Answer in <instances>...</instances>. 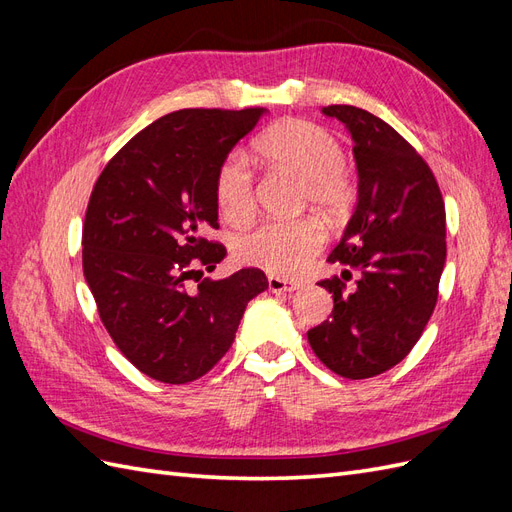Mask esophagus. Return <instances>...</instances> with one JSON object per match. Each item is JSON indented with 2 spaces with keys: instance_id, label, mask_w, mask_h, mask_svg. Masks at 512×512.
<instances>
[{
  "instance_id": "34e87169",
  "label": "esophagus",
  "mask_w": 512,
  "mask_h": 512,
  "mask_svg": "<svg viewBox=\"0 0 512 512\" xmlns=\"http://www.w3.org/2000/svg\"><path fill=\"white\" fill-rule=\"evenodd\" d=\"M301 284L294 282V280H284V277H277L271 275L269 277V290L271 292H292V290H299Z\"/></svg>"
}]
</instances>
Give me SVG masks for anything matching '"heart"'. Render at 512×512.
Returning a JSON list of instances; mask_svg holds the SVG:
<instances>
[{
	"mask_svg": "<svg viewBox=\"0 0 512 512\" xmlns=\"http://www.w3.org/2000/svg\"><path fill=\"white\" fill-rule=\"evenodd\" d=\"M256 151L271 164L303 179V198L327 215L346 213L356 198V179L337 138L318 123L286 119L262 132ZM215 203L230 224H245L256 211L254 173L241 151H230L215 175ZM324 232L314 220H271L245 232L235 243L243 265L290 277L316 258Z\"/></svg>",
	"mask_w": 512,
	"mask_h": 512,
	"instance_id": "b5f03b06",
	"label": "heart"
}]
</instances>
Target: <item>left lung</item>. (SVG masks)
Wrapping results in <instances>:
<instances>
[{
    "instance_id": "1",
    "label": "left lung",
    "mask_w": 512,
    "mask_h": 512,
    "mask_svg": "<svg viewBox=\"0 0 512 512\" xmlns=\"http://www.w3.org/2000/svg\"><path fill=\"white\" fill-rule=\"evenodd\" d=\"M322 113L352 134L359 203L329 254L346 267L342 277L318 282L333 292L331 320L307 339L337 376L363 380L395 367L427 327L446 260V211L429 164L389 123L350 104Z\"/></svg>"
}]
</instances>
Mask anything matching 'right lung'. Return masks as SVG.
I'll return each mask as SVG.
<instances>
[{
	"label": "right lung",
	"instance_id": "obj_1",
	"mask_svg": "<svg viewBox=\"0 0 512 512\" xmlns=\"http://www.w3.org/2000/svg\"><path fill=\"white\" fill-rule=\"evenodd\" d=\"M265 108H181L132 136L100 173L83 224V273L104 329L145 376L185 384L235 342L247 303L269 288L245 267L203 277L226 256L215 175ZM197 286L192 287L191 282Z\"/></svg>",
	"mask_w": 512,
	"mask_h": 512
}]
</instances>
